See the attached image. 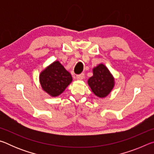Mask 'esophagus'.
Returning <instances> with one entry per match:
<instances>
[{
  "label": "esophagus",
  "mask_w": 154,
  "mask_h": 154,
  "mask_svg": "<svg viewBox=\"0 0 154 154\" xmlns=\"http://www.w3.org/2000/svg\"><path fill=\"white\" fill-rule=\"evenodd\" d=\"M84 77H85V76H84V74L82 73V74H80V75H77L76 78H77V80H82V79H84Z\"/></svg>",
  "instance_id": "obj_1"
}]
</instances>
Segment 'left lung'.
Segmentation results:
<instances>
[{"instance_id":"left-lung-1","label":"left lung","mask_w":154,"mask_h":154,"mask_svg":"<svg viewBox=\"0 0 154 154\" xmlns=\"http://www.w3.org/2000/svg\"><path fill=\"white\" fill-rule=\"evenodd\" d=\"M92 72L93 76L88 80V85L96 96L105 98L114 88L115 79L113 75L103 64L94 68Z\"/></svg>"}]
</instances>
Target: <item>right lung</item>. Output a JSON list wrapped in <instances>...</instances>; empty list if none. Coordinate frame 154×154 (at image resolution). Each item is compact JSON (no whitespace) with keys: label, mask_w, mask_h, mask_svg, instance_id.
I'll list each match as a JSON object with an SVG mask.
<instances>
[{"label":"right lung","mask_w":154,"mask_h":154,"mask_svg":"<svg viewBox=\"0 0 154 154\" xmlns=\"http://www.w3.org/2000/svg\"><path fill=\"white\" fill-rule=\"evenodd\" d=\"M72 81L71 73L58 60L52 62L39 75L41 88L52 97L60 95Z\"/></svg>","instance_id":"1"}]
</instances>
